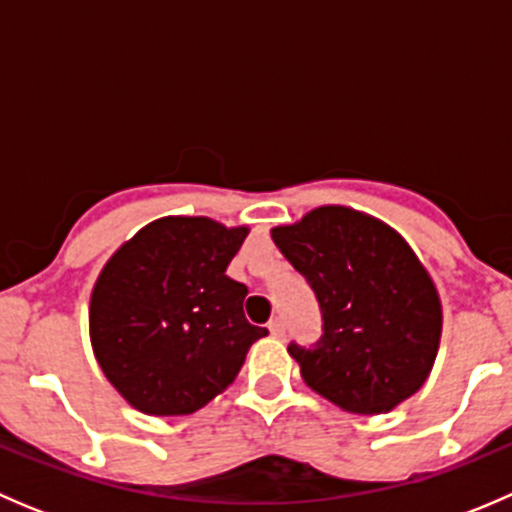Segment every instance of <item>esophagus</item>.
<instances>
[{"label":"esophagus","mask_w":512,"mask_h":512,"mask_svg":"<svg viewBox=\"0 0 512 512\" xmlns=\"http://www.w3.org/2000/svg\"><path fill=\"white\" fill-rule=\"evenodd\" d=\"M267 329H270L272 337H277V339L285 337V322H282V319H272L270 327H267Z\"/></svg>","instance_id":"obj_1"}]
</instances>
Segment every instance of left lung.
<instances>
[{"mask_svg": "<svg viewBox=\"0 0 512 512\" xmlns=\"http://www.w3.org/2000/svg\"><path fill=\"white\" fill-rule=\"evenodd\" d=\"M272 240L317 294L324 334L289 344L309 389L349 414L374 416L414 396L431 374L443 312L409 242L386 223L322 205Z\"/></svg>", "mask_w": 512, "mask_h": 512, "instance_id": "left-lung-1", "label": "left lung"}]
</instances>
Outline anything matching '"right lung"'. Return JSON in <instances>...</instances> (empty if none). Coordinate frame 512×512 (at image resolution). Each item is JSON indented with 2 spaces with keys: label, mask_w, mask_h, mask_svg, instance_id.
<instances>
[{
  "label": "right lung",
  "mask_w": 512,
  "mask_h": 512,
  "mask_svg": "<svg viewBox=\"0 0 512 512\" xmlns=\"http://www.w3.org/2000/svg\"><path fill=\"white\" fill-rule=\"evenodd\" d=\"M247 232L173 215L138 230L103 265L91 292V347L133 409L195 414L267 337L242 312L247 287L225 275Z\"/></svg>",
  "instance_id": "1"
}]
</instances>
